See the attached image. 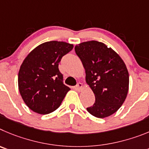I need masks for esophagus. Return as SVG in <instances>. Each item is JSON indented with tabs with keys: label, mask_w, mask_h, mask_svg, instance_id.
<instances>
[{
	"label": "esophagus",
	"mask_w": 149,
	"mask_h": 149,
	"mask_svg": "<svg viewBox=\"0 0 149 149\" xmlns=\"http://www.w3.org/2000/svg\"><path fill=\"white\" fill-rule=\"evenodd\" d=\"M82 88H83V84H81V82H79V83H78V84L76 85V89L77 90V91H81V89H82Z\"/></svg>",
	"instance_id": "obj_1"
}]
</instances>
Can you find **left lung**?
I'll return each mask as SVG.
<instances>
[{
    "instance_id": "1",
    "label": "left lung",
    "mask_w": 149,
    "mask_h": 149,
    "mask_svg": "<svg viewBox=\"0 0 149 149\" xmlns=\"http://www.w3.org/2000/svg\"><path fill=\"white\" fill-rule=\"evenodd\" d=\"M75 51L85 69L86 83L96 98L88 111L98 118L113 114L125 102L129 88L125 62L112 48L97 41L76 45Z\"/></svg>"
}]
</instances>
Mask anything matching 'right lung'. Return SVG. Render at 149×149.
I'll return each instance as SVG.
<instances>
[{
    "label": "right lung",
    "mask_w": 149,
    "mask_h": 149,
    "mask_svg": "<svg viewBox=\"0 0 149 149\" xmlns=\"http://www.w3.org/2000/svg\"><path fill=\"white\" fill-rule=\"evenodd\" d=\"M73 45L51 41L41 44L23 61L18 72V89L25 104L39 114H47L61 105L70 90L63 84L58 63Z\"/></svg>",
    "instance_id": "obj_1"
}]
</instances>
